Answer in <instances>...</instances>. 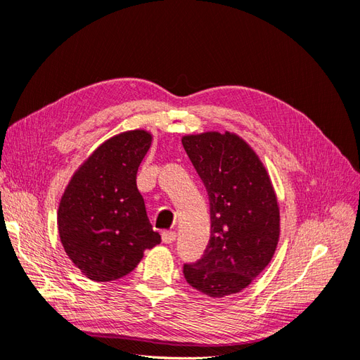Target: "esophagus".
<instances>
[{"label": "esophagus", "instance_id": "34e87169", "mask_svg": "<svg viewBox=\"0 0 360 360\" xmlns=\"http://www.w3.org/2000/svg\"><path fill=\"white\" fill-rule=\"evenodd\" d=\"M176 237H177L176 231H163L162 233V242L169 245V243H172L174 240H176Z\"/></svg>", "mask_w": 360, "mask_h": 360}]
</instances>
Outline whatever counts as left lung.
Masks as SVG:
<instances>
[{
  "label": "left lung",
  "instance_id": "8db88e82",
  "mask_svg": "<svg viewBox=\"0 0 360 360\" xmlns=\"http://www.w3.org/2000/svg\"><path fill=\"white\" fill-rule=\"evenodd\" d=\"M181 144L210 201V240L183 266L188 284L210 297L240 292L263 271L279 240V205L263 162L231 132L186 135Z\"/></svg>",
  "mask_w": 360,
  "mask_h": 360
}]
</instances>
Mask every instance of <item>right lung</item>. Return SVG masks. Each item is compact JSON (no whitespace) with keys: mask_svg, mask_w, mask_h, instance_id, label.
Wrapping results in <instances>:
<instances>
[{"mask_svg":"<svg viewBox=\"0 0 360 360\" xmlns=\"http://www.w3.org/2000/svg\"><path fill=\"white\" fill-rule=\"evenodd\" d=\"M151 141L143 129L106 139L64 189L57 213L60 240L73 266L91 281L126 276L146 249L160 243L136 188L138 167Z\"/></svg>","mask_w":360,"mask_h":360,"instance_id":"obj_1","label":"right lung"}]
</instances>
